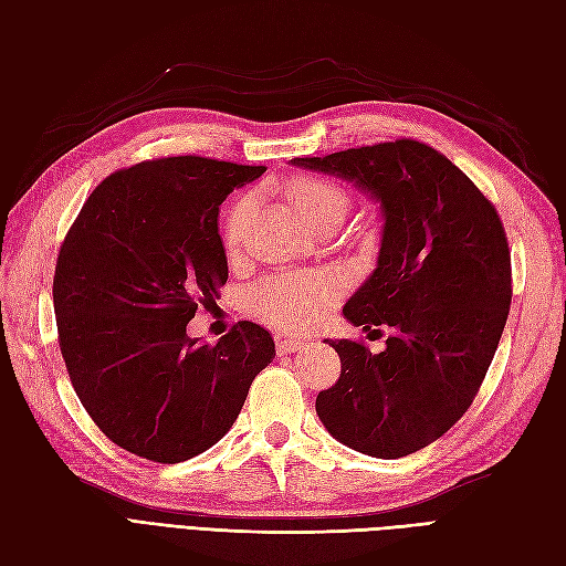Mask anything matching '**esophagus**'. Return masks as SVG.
I'll use <instances>...</instances> for the list:
<instances>
[{
  "label": "esophagus",
  "mask_w": 566,
  "mask_h": 566,
  "mask_svg": "<svg viewBox=\"0 0 566 566\" xmlns=\"http://www.w3.org/2000/svg\"><path fill=\"white\" fill-rule=\"evenodd\" d=\"M304 345L302 339H293V337H276V352L283 356V354H293V352H297L300 347Z\"/></svg>",
  "instance_id": "esophagus-1"
}]
</instances>
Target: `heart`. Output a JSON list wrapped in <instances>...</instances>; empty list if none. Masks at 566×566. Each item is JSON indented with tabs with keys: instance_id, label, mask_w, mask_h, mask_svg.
Masks as SVG:
<instances>
[{
	"instance_id": "1",
	"label": "heart",
	"mask_w": 566,
	"mask_h": 566,
	"mask_svg": "<svg viewBox=\"0 0 566 566\" xmlns=\"http://www.w3.org/2000/svg\"><path fill=\"white\" fill-rule=\"evenodd\" d=\"M295 210L310 227L331 214L347 212V196L333 181L300 177L287 188ZM252 198L238 200L224 224V241L233 250L245 233ZM335 302V285L323 276H271L248 290V310L256 318L283 331H302Z\"/></svg>"
}]
</instances>
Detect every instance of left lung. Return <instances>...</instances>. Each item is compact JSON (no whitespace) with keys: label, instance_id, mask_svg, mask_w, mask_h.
Returning <instances> with one entry per match:
<instances>
[{"label":"left lung","instance_id":"left-lung-1","mask_svg":"<svg viewBox=\"0 0 566 566\" xmlns=\"http://www.w3.org/2000/svg\"><path fill=\"white\" fill-rule=\"evenodd\" d=\"M293 163L354 181L385 217L378 269L342 314L364 331L389 325L391 335L380 354L328 342L342 373L318 391L316 413L354 451L416 453L472 406L499 349L512 300L503 221L462 169L416 139Z\"/></svg>","mask_w":566,"mask_h":566}]
</instances>
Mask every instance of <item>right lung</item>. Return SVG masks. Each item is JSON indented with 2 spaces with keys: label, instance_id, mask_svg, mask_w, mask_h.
Masks as SVG:
<instances>
[{
  "label": "right lung",
  "instance_id": "right-lung-1",
  "mask_svg": "<svg viewBox=\"0 0 566 566\" xmlns=\"http://www.w3.org/2000/svg\"><path fill=\"white\" fill-rule=\"evenodd\" d=\"M266 172L200 156L123 167L59 250V347L84 410L119 449L175 465L224 437L276 345L241 321L217 345L186 335L229 279L219 205Z\"/></svg>",
  "mask_w": 566,
  "mask_h": 566
}]
</instances>
